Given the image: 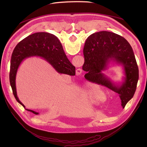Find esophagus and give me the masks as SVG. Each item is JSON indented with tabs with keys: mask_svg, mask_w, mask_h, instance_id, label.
<instances>
[{
	"mask_svg": "<svg viewBox=\"0 0 147 147\" xmlns=\"http://www.w3.org/2000/svg\"><path fill=\"white\" fill-rule=\"evenodd\" d=\"M82 73V69L78 68V69L76 70V75H80Z\"/></svg>",
	"mask_w": 147,
	"mask_h": 147,
	"instance_id": "1",
	"label": "esophagus"
}]
</instances>
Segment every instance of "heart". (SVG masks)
Wrapping results in <instances>:
<instances>
[{"instance_id": "b5f03b06", "label": "heart", "mask_w": 147, "mask_h": 147, "mask_svg": "<svg viewBox=\"0 0 147 147\" xmlns=\"http://www.w3.org/2000/svg\"><path fill=\"white\" fill-rule=\"evenodd\" d=\"M86 94L87 96L91 97V98H92V97H94V93H93L92 92H88L86 93Z\"/></svg>"}]
</instances>
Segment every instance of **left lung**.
<instances>
[{
	"mask_svg": "<svg viewBox=\"0 0 147 147\" xmlns=\"http://www.w3.org/2000/svg\"><path fill=\"white\" fill-rule=\"evenodd\" d=\"M84 78L91 82L105 85L118 93L123 108L134 96L139 79V68L130 44L121 35L108 31L91 34L83 48ZM121 65L122 82H114L102 72L109 65Z\"/></svg>",
	"mask_w": 147,
	"mask_h": 147,
	"instance_id": "left-lung-1",
	"label": "left lung"
}]
</instances>
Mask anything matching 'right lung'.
Here are the masks:
<instances>
[{
    "instance_id": "obj_1",
    "label": "right lung",
    "mask_w": 147,
    "mask_h": 147,
    "mask_svg": "<svg viewBox=\"0 0 147 147\" xmlns=\"http://www.w3.org/2000/svg\"><path fill=\"white\" fill-rule=\"evenodd\" d=\"M34 56L45 60L59 74L75 75V67L67 59L59 40L55 35L37 32L29 35L18 43L12 53L10 63V83L13 95L26 110L38 115L37 112L25 108L17 96L16 87V77L19 67L24 60Z\"/></svg>"
}]
</instances>
